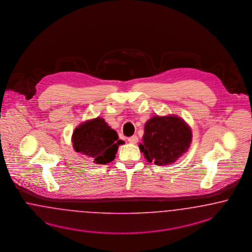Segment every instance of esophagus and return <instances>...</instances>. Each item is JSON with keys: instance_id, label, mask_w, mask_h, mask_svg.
<instances>
[{"instance_id": "esophagus-1", "label": "esophagus", "mask_w": 252, "mask_h": 252, "mask_svg": "<svg viewBox=\"0 0 252 252\" xmlns=\"http://www.w3.org/2000/svg\"><path fill=\"white\" fill-rule=\"evenodd\" d=\"M127 141H128L129 143L135 144V143H137V142H138V137H137L136 135H134V136H131V137H129V138L127 139Z\"/></svg>"}]
</instances>
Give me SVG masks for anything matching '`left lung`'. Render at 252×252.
I'll list each match as a JSON object with an SVG mask.
<instances>
[{
    "label": "left lung",
    "instance_id": "left-lung-1",
    "mask_svg": "<svg viewBox=\"0 0 252 252\" xmlns=\"http://www.w3.org/2000/svg\"><path fill=\"white\" fill-rule=\"evenodd\" d=\"M191 131L176 116H155L144 126L140 149L148 162L168 165L187 151L191 142Z\"/></svg>",
    "mask_w": 252,
    "mask_h": 252
}]
</instances>
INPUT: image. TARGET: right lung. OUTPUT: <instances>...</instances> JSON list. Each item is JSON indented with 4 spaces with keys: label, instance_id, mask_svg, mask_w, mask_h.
Masks as SVG:
<instances>
[{
    "label": "right lung",
    "instance_id": "add662e5",
    "mask_svg": "<svg viewBox=\"0 0 252 252\" xmlns=\"http://www.w3.org/2000/svg\"><path fill=\"white\" fill-rule=\"evenodd\" d=\"M117 132L102 118L86 122L77 127L72 136L73 146L97 164H106L115 158L118 146L124 141L118 140Z\"/></svg>",
    "mask_w": 252,
    "mask_h": 252
}]
</instances>
